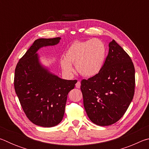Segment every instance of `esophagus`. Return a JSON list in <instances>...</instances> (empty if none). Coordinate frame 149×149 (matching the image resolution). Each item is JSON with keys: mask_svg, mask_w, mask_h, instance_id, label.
I'll return each instance as SVG.
<instances>
[{"mask_svg": "<svg viewBox=\"0 0 149 149\" xmlns=\"http://www.w3.org/2000/svg\"><path fill=\"white\" fill-rule=\"evenodd\" d=\"M75 87L78 88V89H79L81 87V82L79 81H78L76 83V84H75Z\"/></svg>", "mask_w": 149, "mask_h": 149, "instance_id": "1", "label": "esophagus"}]
</instances>
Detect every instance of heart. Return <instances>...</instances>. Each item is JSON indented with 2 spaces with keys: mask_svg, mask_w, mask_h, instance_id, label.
<instances>
[{
  "mask_svg": "<svg viewBox=\"0 0 149 149\" xmlns=\"http://www.w3.org/2000/svg\"><path fill=\"white\" fill-rule=\"evenodd\" d=\"M107 49L104 42L99 39H88L72 42L65 52V58L60 60L63 71L72 74L75 64L77 71L83 76L94 77L104 67Z\"/></svg>",
  "mask_w": 149,
  "mask_h": 149,
  "instance_id": "obj_1",
  "label": "heart"
}]
</instances>
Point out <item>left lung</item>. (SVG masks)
Listing matches in <instances>:
<instances>
[{
	"label": "left lung",
	"mask_w": 149,
	"mask_h": 149,
	"mask_svg": "<svg viewBox=\"0 0 149 149\" xmlns=\"http://www.w3.org/2000/svg\"><path fill=\"white\" fill-rule=\"evenodd\" d=\"M99 74L81 83L84 105L92 122L100 126L118 122L129 107L135 91V68L126 52L112 39Z\"/></svg>",
	"instance_id": "obj_1"
}]
</instances>
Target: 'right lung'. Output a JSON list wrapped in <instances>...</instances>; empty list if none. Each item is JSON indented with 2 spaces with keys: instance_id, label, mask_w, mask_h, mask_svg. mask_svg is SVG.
<instances>
[{
  "instance_id": "right-lung-1",
  "label": "right lung",
  "mask_w": 149,
  "mask_h": 149,
  "mask_svg": "<svg viewBox=\"0 0 149 149\" xmlns=\"http://www.w3.org/2000/svg\"><path fill=\"white\" fill-rule=\"evenodd\" d=\"M60 39L35 40L15 70V91L25 114L34 124L45 127H54L61 122L68 94L77 83L76 80L59 77L40 60L38 50L56 45Z\"/></svg>"
}]
</instances>
